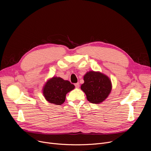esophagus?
<instances>
[{
  "instance_id": "obj_1",
  "label": "esophagus",
  "mask_w": 151,
  "mask_h": 151,
  "mask_svg": "<svg viewBox=\"0 0 151 151\" xmlns=\"http://www.w3.org/2000/svg\"><path fill=\"white\" fill-rule=\"evenodd\" d=\"M75 87H76V88H78L79 87H80V83H75Z\"/></svg>"
}]
</instances>
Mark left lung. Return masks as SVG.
Wrapping results in <instances>:
<instances>
[{
    "mask_svg": "<svg viewBox=\"0 0 151 151\" xmlns=\"http://www.w3.org/2000/svg\"><path fill=\"white\" fill-rule=\"evenodd\" d=\"M84 81L81 89L86 93L88 100L92 104L104 101L111 91V83L109 78L100 72H88L84 76Z\"/></svg>",
    "mask_w": 151,
    "mask_h": 151,
    "instance_id": "1",
    "label": "left lung"
}]
</instances>
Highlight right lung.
Instances as JSON below:
<instances>
[{
    "label": "right lung",
    "instance_id": "add662e5",
    "mask_svg": "<svg viewBox=\"0 0 151 151\" xmlns=\"http://www.w3.org/2000/svg\"><path fill=\"white\" fill-rule=\"evenodd\" d=\"M75 88V86L61 78L53 77L47 81L43 88V95L51 104L62 105L65 100L66 94Z\"/></svg>",
    "mask_w": 151,
    "mask_h": 151
}]
</instances>
